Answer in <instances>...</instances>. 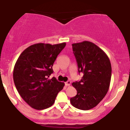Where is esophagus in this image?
Listing matches in <instances>:
<instances>
[{
  "label": "esophagus",
  "mask_w": 130,
  "mask_h": 130,
  "mask_svg": "<svg viewBox=\"0 0 130 130\" xmlns=\"http://www.w3.org/2000/svg\"><path fill=\"white\" fill-rule=\"evenodd\" d=\"M70 84H71V81H70V80H68V81L65 83V85H66L67 86H70Z\"/></svg>",
  "instance_id": "34e87169"
}]
</instances>
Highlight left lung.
Wrapping results in <instances>:
<instances>
[{
    "mask_svg": "<svg viewBox=\"0 0 130 130\" xmlns=\"http://www.w3.org/2000/svg\"><path fill=\"white\" fill-rule=\"evenodd\" d=\"M79 73L84 75L80 81L73 83L77 95L70 98L76 108L89 110L103 99L111 83L112 68L109 59L98 46L90 41L72 44Z\"/></svg>",
    "mask_w": 130,
    "mask_h": 130,
    "instance_id": "1",
    "label": "left lung"
}]
</instances>
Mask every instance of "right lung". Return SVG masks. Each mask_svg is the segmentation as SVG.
Instances as JSON below:
<instances>
[{
  "label": "right lung",
  "instance_id": "right-lung-1",
  "mask_svg": "<svg viewBox=\"0 0 130 130\" xmlns=\"http://www.w3.org/2000/svg\"><path fill=\"white\" fill-rule=\"evenodd\" d=\"M66 43L52 44L37 43L24 51L16 61L13 80L18 92L32 108L42 110L54 103L63 83L53 77V66Z\"/></svg>",
  "mask_w": 130,
  "mask_h": 130
}]
</instances>
